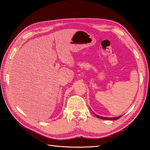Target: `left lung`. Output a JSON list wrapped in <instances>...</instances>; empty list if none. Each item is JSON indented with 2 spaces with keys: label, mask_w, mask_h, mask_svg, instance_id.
<instances>
[{
  "label": "left lung",
  "mask_w": 150,
  "mask_h": 150,
  "mask_svg": "<svg viewBox=\"0 0 150 150\" xmlns=\"http://www.w3.org/2000/svg\"><path fill=\"white\" fill-rule=\"evenodd\" d=\"M93 114L96 116L99 119H101V120H118L120 117H121L122 116H117V117H103V116H99L96 114H95L94 112H93Z\"/></svg>",
  "instance_id": "1"
}]
</instances>
